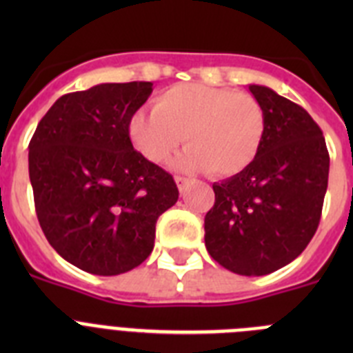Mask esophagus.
<instances>
[{
	"instance_id": "1",
	"label": "esophagus",
	"mask_w": 353,
	"mask_h": 353,
	"mask_svg": "<svg viewBox=\"0 0 353 353\" xmlns=\"http://www.w3.org/2000/svg\"><path fill=\"white\" fill-rule=\"evenodd\" d=\"M174 182H176V185H179V191L183 192L187 189V185L191 183V180L183 179V176H176V179H174Z\"/></svg>"
}]
</instances>
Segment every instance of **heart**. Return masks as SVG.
Returning <instances> with one entry per match:
<instances>
[{"label": "heart", "instance_id": "b5f03b06", "mask_svg": "<svg viewBox=\"0 0 353 353\" xmlns=\"http://www.w3.org/2000/svg\"><path fill=\"white\" fill-rule=\"evenodd\" d=\"M267 130L265 109L256 97L203 83L173 84L154 101L152 113L132 114L129 138L154 164H168L185 141L179 159L183 171H205L230 179L252 164Z\"/></svg>", "mask_w": 353, "mask_h": 353}]
</instances>
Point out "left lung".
<instances>
[{"label": "left lung", "mask_w": 353, "mask_h": 353, "mask_svg": "<svg viewBox=\"0 0 353 353\" xmlns=\"http://www.w3.org/2000/svg\"><path fill=\"white\" fill-rule=\"evenodd\" d=\"M265 109L267 130L251 166L215 182L205 215V245L224 269L265 276L301 254L316 232L329 180L322 129L304 108L249 84Z\"/></svg>", "instance_id": "8db88e82"}]
</instances>
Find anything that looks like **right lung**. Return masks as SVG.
I'll return each instance as SVG.
<instances>
[{"label": "right lung", "instance_id": "1", "mask_svg": "<svg viewBox=\"0 0 353 353\" xmlns=\"http://www.w3.org/2000/svg\"><path fill=\"white\" fill-rule=\"evenodd\" d=\"M148 81L97 84L51 105L30 141V180L40 228L68 263L118 276L154 249L159 215L179 199L173 176L134 150L129 120Z\"/></svg>", "mask_w": 353, "mask_h": 353}]
</instances>
